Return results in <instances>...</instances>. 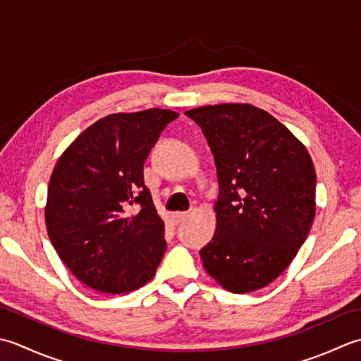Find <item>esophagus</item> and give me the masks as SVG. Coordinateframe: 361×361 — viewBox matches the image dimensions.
<instances>
[{"instance_id": "34e87169", "label": "esophagus", "mask_w": 361, "mask_h": 361, "mask_svg": "<svg viewBox=\"0 0 361 361\" xmlns=\"http://www.w3.org/2000/svg\"><path fill=\"white\" fill-rule=\"evenodd\" d=\"M187 218H188V212H176V213H174V219H176V223H182V221H185Z\"/></svg>"}]
</instances>
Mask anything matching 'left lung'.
<instances>
[{"label": "left lung", "instance_id": "left-lung-1", "mask_svg": "<svg viewBox=\"0 0 361 361\" xmlns=\"http://www.w3.org/2000/svg\"><path fill=\"white\" fill-rule=\"evenodd\" d=\"M215 157L216 231L200 254L207 273L237 294L267 286L288 268L314 219L316 173L305 146L251 104L185 112Z\"/></svg>", "mask_w": 361, "mask_h": 361}]
</instances>
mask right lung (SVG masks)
<instances>
[{"instance_id": "right-lung-1", "label": "right lung", "mask_w": 361, "mask_h": 361, "mask_svg": "<svg viewBox=\"0 0 361 361\" xmlns=\"http://www.w3.org/2000/svg\"><path fill=\"white\" fill-rule=\"evenodd\" d=\"M166 109L112 114L87 128L59 157L45 221L61 260L90 288L130 293L148 283L165 254V224L145 185L143 165Z\"/></svg>"}]
</instances>
